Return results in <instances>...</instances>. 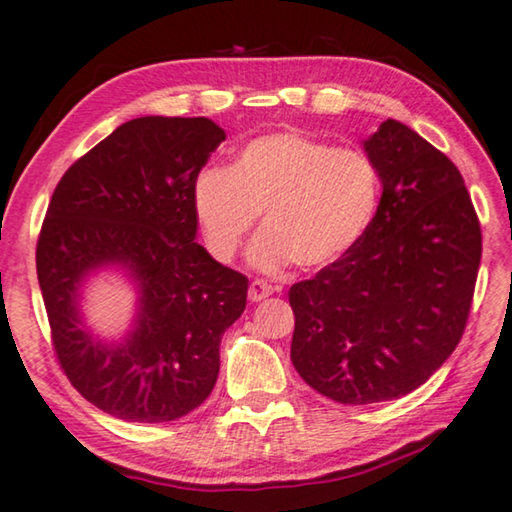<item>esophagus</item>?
Segmentation results:
<instances>
[{"instance_id":"34e87169","label":"esophagus","mask_w":512,"mask_h":512,"mask_svg":"<svg viewBox=\"0 0 512 512\" xmlns=\"http://www.w3.org/2000/svg\"><path fill=\"white\" fill-rule=\"evenodd\" d=\"M268 296H273V287L264 280H255L250 282V289H248V298L253 302H262Z\"/></svg>"}]
</instances>
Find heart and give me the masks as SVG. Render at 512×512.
<instances>
[{"mask_svg":"<svg viewBox=\"0 0 512 512\" xmlns=\"http://www.w3.org/2000/svg\"><path fill=\"white\" fill-rule=\"evenodd\" d=\"M379 196L366 153L293 131L255 137L230 169L205 167L192 185L205 246L219 262L237 255L262 214L250 264L264 273L291 262L305 271L334 264L368 232Z\"/></svg>","mask_w":512,"mask_h":512,"instance_id":"heart-1","label":"heart"}]
</instances>
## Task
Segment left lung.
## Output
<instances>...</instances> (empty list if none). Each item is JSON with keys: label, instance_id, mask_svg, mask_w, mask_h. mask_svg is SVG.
<instances>
[{"label": "left lung", "instance_id": "8db88e82", "mask_svg": "<svg viewBox=\"0 0 512 512\" xmlns=\"http://www.w3.org/2000/svg\"><path fill=\"white\" fill-rule=\"evenodd\" d=\"M363 151L381 178L375 219L350 253L289 291L293 368L341 404L397 400L443 366L481 262L479 219L445 153L395 119Z\"/></svg>", "mask_w": 512, "mask_h": 512}]
</instances>
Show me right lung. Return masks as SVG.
<instances>
[{"mask_svg": "<svg viewBox=\"0 0 512 512\" xmlns=\"http://www.w3.org/2000/svg\"><path fill=\"white\" fill-rule=\"evenodd\" d=\"M225 131L207 117H137L60 178L36 250L51 339L67 379L128 422H171L219 377L221 336L244 314L248 277L196 241V173ZM115 270L136 311L119 337L87 325L82 291Z\"/></svg>", "mask_w": 512, "mask_h": 512, "instance_id": "1", "label": "right lung"}]
</instances>
